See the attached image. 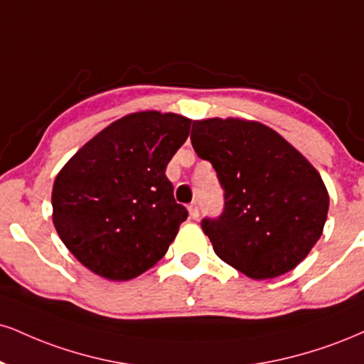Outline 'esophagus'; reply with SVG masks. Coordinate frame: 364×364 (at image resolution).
I'll return each mask as SVG.
<instances>
[{
    "label": "esophagus",
    "instance_id": "34e87169",
    "mask_svg": "<svg viewBox=\"0 0 364 364\" xmlns=\"http://www.w3.org/2000/svg\"><path fill=\"white\" fill-rule=\"evenodd\" d=\"M188 212H190V217H191V218H198V215H200L198 205H196V203H190V205H188Z\"/></svg>",
    "mask_w": 364,
    "mask_h": 364
}]
</instances>
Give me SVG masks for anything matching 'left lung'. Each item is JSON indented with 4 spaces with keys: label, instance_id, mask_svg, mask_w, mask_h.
Segmentation results:
<instances>
[{
    "label": "left lung",
    "instance_id": "obj_1",
    "mask_svg": "<svg viewBox=\"0 0 364 364\" xmlns=\"http://www.w3.org/2000/svg\"><path fill=\"white\" fill-rule=\"evenodd\" d=\"M191 144L225 191L224 213L201 222L217 256L252 279L296 268L329 212L327 188L307 157L269 127L234 117L195 120Z\"/></svg>",
    "mask_w": 364,
    "mask_h": 364
}]
</instances>
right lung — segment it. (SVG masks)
Here are the masks:
<instances>
[{
  "instance_id": "obj_1",
  "label": "right lung",
  "mask_w": 364,
  "mask_h": 364,
  "mask_svg": "<svg viewBox=\"0 0 364 364\" xmlns=\"http://www.w3.org/2000/svg\"><path fill=\"white\" fill-rule=\"evenodd\" d=\"M190 118L135 112L87 140L55 176L52 222L85 268L112 282L151 269L188 212L166 166L190 134Z\"/></svg>"
}]
</instances>
